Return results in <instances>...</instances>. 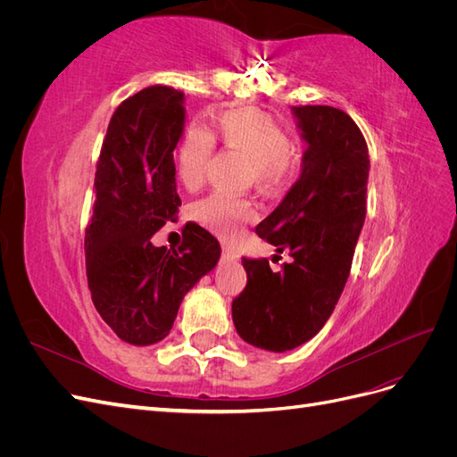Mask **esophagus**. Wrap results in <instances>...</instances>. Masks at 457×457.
<instances>
[{
    "label": "esophagus",
    "mask_w": 457,
    "mask_h": 457,
    "mask_svg": "<svg viewBox=\"0 0 457 457\" xmlns=\"http://www.w3.org/2000/svg\"><path fill=\"white\" fill-rule=\"evenodd\" d=\"M223 257L227 259V261H237L240 255L232 250V247H227V245H223Z\"/></svg>",
    "instance_id": "obj_1"
}]
</instances>
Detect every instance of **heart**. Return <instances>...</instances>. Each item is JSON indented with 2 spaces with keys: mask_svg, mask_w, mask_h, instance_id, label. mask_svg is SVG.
<instances>
[{
  "mask_svg": "<svg viewBox=\"0 0 457 457\" xmlns=\"http://www.w3.org/2000/svg\"><path fill=\"white\" fill-rule=\"evenodd\" d=\"M217 129L228 148L242 152L255 163V177L261 185H274L286 175L294 139L274 116L257 108L232 110L217 118ZM212 152V131L198 121L190 123L177 150V177L187 188H195L202 181ZM252 215L250 204L227 192H213L195 205L198 223L228 240L240 237L244 223Z\"/></svg>",
  "mask_w": 457,
  "mask_h": 457,
  "instance_id": "b5f03b06",
  "label": "heart"
}]
</instances>
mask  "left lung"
<instances>
[{"instance_id": "8db88e82", "label": "left lung", "mask_w": 457, "mask_h": 457, "mask_svg": "<svg viewBox=\"0 0 457 457\" xmlns=\"http://www.w3.org/2000/svg\"><path fill=\"white\" fill-rule=\"evenodd\" d=\"M303 152L301 175L255 232L289 252L272 272L267 259H242L244 292L232 301L238 336L257 349L286 353L312 339L347 284L366 217L370 156L349 114L334 106H292Z\"/></svg>"}]
</instances>
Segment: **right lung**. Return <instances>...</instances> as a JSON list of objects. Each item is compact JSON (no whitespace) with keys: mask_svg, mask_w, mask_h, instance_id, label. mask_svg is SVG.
<instances>
[{"mask_svg":"<svg viewBox=\"0 0 457 457\" xmlns=\"http://www.w3.org/2000/svg\"><path fill=\"white\" fill-rule=\"evenodd\" d=\"M185 120V93L162 86L135 93L116 108L96 163L87 284L103 320L137 347L168 337L183 297L220 257L217 238L195 223L179 252L150 240L181 205L173 150Z\"/></svg>","mask_w":457,"mask_h":457,"instance_id":"right-lung-1","label":"right lung"}]
</instances>
